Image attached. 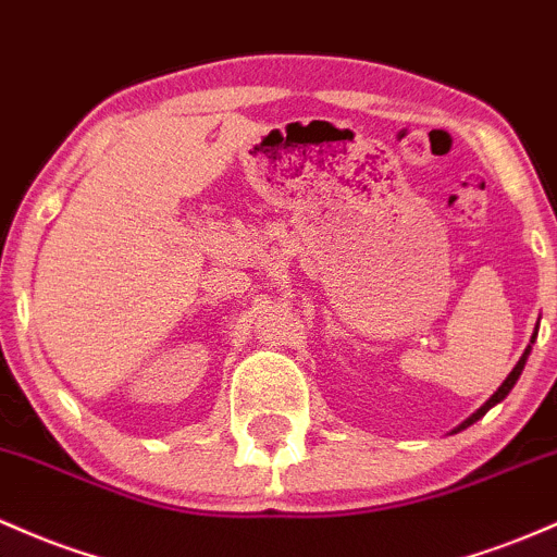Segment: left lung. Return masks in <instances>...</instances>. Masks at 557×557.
<instances>
[{
    "label": "left lung",
    "instance_id": "left-lung-1",
    "mask_svg": "<svg viewBox=\"0 0 557 557\" xmlns=\"http://www.w3.org/2000/svg\"><path fill=\"white\" fill-rule=\"evenodd\" d=\"M534 336H536V334H534ZM534 336H531V342H534ZM529 349H531V345L527 347V352H523V355H521V360H518V362H516V368H513V371H510V376L503 381V386H499V389L495 392V395H492L490 399H486V403H484V405H481V408L476 410V413H473L471 418H468V421H466V423H463V426H460V429L471 426V423H473V421H479V418H481V416H484V413H486V410H490V408H495V405L499 403V399H505V397H508V392H510V389H513V384H516V381H518V376H521L523 366H527V358H529ZM460 429H458V431H460Z\"/></svg>",
    "mask_w": 557,
    "mask_h": 557
}]
</instances>
